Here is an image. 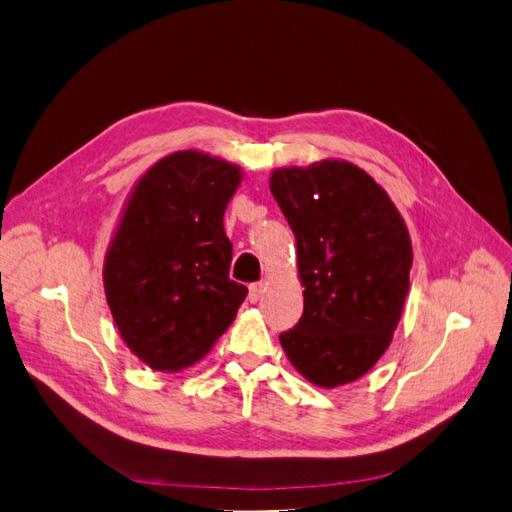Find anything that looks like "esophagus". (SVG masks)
Here are the masks:
<instances>
[{
    "instance_id": "esophagus-1",
    "label": "esophagus",
    "mask_w": 512,
    "mask_h": 512,
    "mask_svg": "<svg viewBox=\"0 0 512 512\" xmlns=\"http://www.w3.org/2000/svg\"><path fill=\"white\" fill-rule=\"evenodd\" d=\"M264 292H266V283L264 281H257L251 287H248V300H251V303H257V300L261 298V294H264Z\"/></svg>"
}]
</instances>
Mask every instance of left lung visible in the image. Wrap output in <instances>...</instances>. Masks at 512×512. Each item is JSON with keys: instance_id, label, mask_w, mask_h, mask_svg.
I'll list each match as a JSON object with an SVG mask.
<instances>
[{"instance_id": "8db88e82", "label": "left lung", "mask_w": 512, "mask_h": 512, "mask_svg": "<svg viewBox=\"0 0 512 512\" xmlns=\"http://www.w3.org/2000/svg\"><path fill=\"white\" fill-rule=\"evenodd\" d=\"M270 190L294 231L305 309L279 335L318 387L357 381L383 357L409 294L413 248L387 192L355 164L279 168Z\"/></svg>"}]
</instances>
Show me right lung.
Masks as SVG:
<instances>
[{"label": "right lung", "mask_w": 512, "mask_h": 512, "mask_svg": "<svg viewBox=\"0 0 512 512\" xmlns=\"http://www.w3.org/2000/svg\"><path fill=\"white\" fill-rule=\"evenodd\" d=\"M240 168L179 151L144 175L125 207L103 268L123 342L160 372L199 361L248 294L229 279L233 246L222 218Z\"/></svg>", "instance_id": "obj_1"}]
</instances>
